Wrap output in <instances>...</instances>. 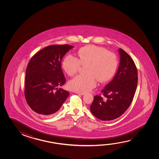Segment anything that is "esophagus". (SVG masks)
I'll use <instances>...</instances> for the list:
<instances>
[{
  "label": "esophagus",
  "instance_id": "1",
  "mask_svg": "<svg viewBox=\"0 0 159 159\" xmlns=\"http://www.w3.org/2000/svg\"><path fill=\"white\" fill-rule=\"evenodd\" d=\"M76 94L79 95H84L85 94V93H79V92H76Z\"/></svg>",
  "mask_w": 159,
  "mask_h": 159
}]
</instances>
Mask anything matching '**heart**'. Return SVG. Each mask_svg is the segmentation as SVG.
<instances>
[{"instance_id":"1","label":"heart","mask_w":159,"mask_h":159,"mask_svg":"<svg viewBox=\"0 0 159 159\" xmlns=\"http://www.w3.org/2000/svg\"><path fill=\"white\" fill-rule=\"evenodd\" d=\"M79 59L72 55L65 57L63 68L69 75L78 72L80 65H87L86 75H78L69 83V87L74 91L85 93L96 86L97 80L100 82L109 80L117 70L118 59L114 53L106 49L95 45L81 48L78 52Z\"/></svg>"}]
</instances>
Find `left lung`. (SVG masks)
Masks as SVG:
<instances>
[{
    "label": "left lung",
    "instance_id": "obj_1",
    "mask_svg": "<svg viewBox=\"0 0 159 159\" xmlns=\"http://www.w3.org/2000/svg\"><path fill=\"white\" fill-rule=\"evenodd\" d=\"M120 64L112 80L102 91L103 99L94 96L90 106L91 113L103 121L120 117L130 107L138 85V71L134 61L124 50L118 49Z\"/></svg>",
    "mask_w": 159,
    "mask_h": 159
}]
</instances>
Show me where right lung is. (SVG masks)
Wrapping results in <instances>:
<instances>
[{
    "instance_id": "obj_1",
    "label": "right lung",
    "mask_w": 159,
    "mask_h": 159,
    "mask_svg": "<svg viewBox=\"0 0 159 159\" xmlns=\"http://www.w3.org/2000/svg\"><path fill=\"white\" fill-rule=\"evenodd\" d=\"M73 47L52 45L40 50L31 57L25 73V97L31 109L44 116L55 114L69 93L62 88L66 82L61 61Z\"/></svg>"
}]
</instances>
